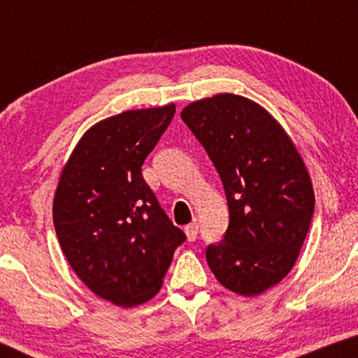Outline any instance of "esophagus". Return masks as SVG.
Returning <instances> with one entry per match:
<instances>
[{"mask_svg":"<svg viewBox=\"0 0 358 358\" xmlns=\"http://www.w3.org/2000/svg\"><path fill=\"white\" fill-rule=\"evenodd\" d=\"M184 233H185V236H187L189 241H195V239H197V234H199V224L197 223L187 224V227L184 228Z\"/></svg>","mask_w":358,"mask_h":358,"instance_id":"esophagus-1","label":"esophagus"}]
</instances>
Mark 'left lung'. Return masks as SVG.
Listing matches in <instances>:
<instances>
[{"label": "left lung", "mask_w": 358, "mask_h": 358, "mask_svg": "<svg viewBox=\"0 0 358 358\" xmlns=\"http://www.w3.org/2000/svg\"><path fill=\"white\" fill-rule=\"evenodd\" d=\"M180 117L222 178L229 208L224 238L207 248L224 288L261 295L295 266L315 212L308 169L283 127L257 102L222 92Z\"/></svg>", "instance_id": "1"}]
</instances>
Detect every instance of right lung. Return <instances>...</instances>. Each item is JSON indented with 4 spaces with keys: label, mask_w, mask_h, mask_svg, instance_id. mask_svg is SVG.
<instances>
[{
    "label": "right lung",
    "mask_w": 358,
    "mask_h": 358,
    "mask_svg": "<svg viewBox=\"0 0 358 358\" xmlns=\"http://www.w3.org/2000/svg\"><path fill=\"white\" fill-rule=\"evenodd\" d=\"M174 104L125 110L85 131L63 166L53 224L68 264L97 296L134 308L159 292L185 234L141 174Z\"/></svg>",
    "instance_id": "add662e5"
}]
</instances>
